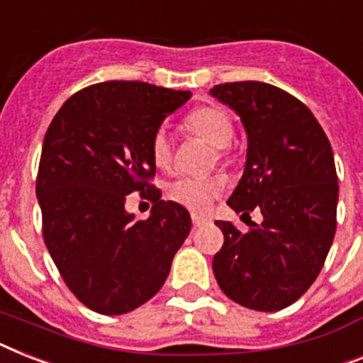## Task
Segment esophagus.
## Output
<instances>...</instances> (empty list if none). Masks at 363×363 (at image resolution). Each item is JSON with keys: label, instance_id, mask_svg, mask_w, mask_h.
Segmentation results:
<instances>
[{"label": "esophagus", "instance_id": "34e87169", "mask_svg": "<svg viewBox=\"0 0 363 363\" xmlns=\"http://www.w3.org/2000/svg\"><path fill=\"white\" fill-rule=\"evenodd\" d=\"M191 223H194V228H201V225L208 223V218L197 216V214H191Z\"/></svg>", "mask_w": 363, "mask_h": 363}]
</instances>
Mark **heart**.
Here are the masks:
<instances>
[{
  "label": "heart",
  "instance_id": "obj_1",
  "mask_svg": "<svg viewBox=\"0 0 363 363\" xmlns=\"http://www.w3.org/2000/svg\"><path fill=\"white\" fill-rule=\"evenodd\" d=\"M184 126L190 134L201 138L214 147L218 158H225L235 128L233 121L222 108L216 106H199L191 110L184 119ZM173 145L166 128H158L151 140V158L156 167L167 169L172 164ZM223 190V181L218 177H182L167 186V197L182 207L194 212H205Z\"/></svg>",
  "mask_w": 363,
  "mask_h": 363
}]
</instances>
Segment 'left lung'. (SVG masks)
Segmentation results:
<instances>
[{"mask_svg":"<svg viewBox=\"0 0 363 363\" xmlns=\"http://www.w3.org/2000/svg\"><path fill=\"white\" fill-rule=\"evenodd\" d=\"M211 95L240 115L248 134L244 175L228 205L261 225L223 231L212 259L216 281L229 298L257 311H279L311 287L335 235L337 173L319 121L304 102L264 82L214 85Z\"/></svg>","mask_w":363,"mask_h":363,"instance_id":"obj_1","label":"left lung"}]
</instances>
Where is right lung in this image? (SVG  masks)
<instances>
[{
    "label": "right lung",
    "instance_id": "add662e5",
    "mask_svg": "<svg viewBox=\"0 0 363 363\" xmlns=\"http://www.w3.org/2000/svg\"><path fill=\"white\" fill-rule=\"evenodd\" d=\"M190 91L111 79L85 87L55 113L37 175L43 237L76 298L102 315H123L151 300L166 281L191 228L179 203L151 184V140ZM140 191L152 216L124 211Z\"/></svg>",
    "mask_w": 363,
    "mask_h": 363
}]
</instances>
